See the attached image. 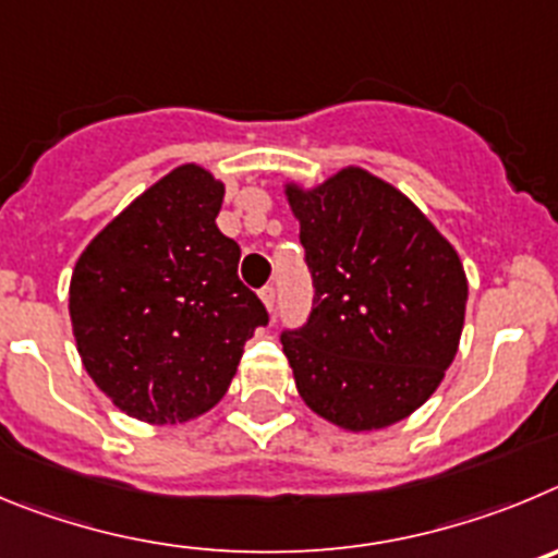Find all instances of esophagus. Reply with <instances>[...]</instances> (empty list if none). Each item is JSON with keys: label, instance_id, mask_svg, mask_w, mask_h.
<instances>
[{"label": "esophagus", "instance_id": "esophagus-1", "mask_svg": "<svg viewBox=\"0 0 558 558\" xmlns=\"http://www.w3.org/2000/svg\"><path fill=\"white\" fill-rule=\"evenodd\" d=\"M258 294H260V300H264V305H267L269 314H272V311H275V286H264Z\"/></svg>", "mask_w": 558, "mask_h": 558}]
</instances>
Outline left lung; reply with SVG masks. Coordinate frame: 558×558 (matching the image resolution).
Returning <instances> with one entry per match:
<instances>
[{
  "instance_id": "8db88e82",
  "label": "left lung",
  "mask_w": 558,
  "mask_h": 558,
  "mask_svg": "<svg viewBox=\"0 0 558 558\" xmlns=\"http://www.w3.org/2000/svg\"><path fill=\"white\" fill-rule=\"evenodd\" d=\"M314 303L280 344L300 398L339 428L398 423L436 391L459 350L466 278L409 197L359 167L286 185Z\"/></svg>"
}]
</instances>
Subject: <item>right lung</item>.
<instances>
[{
    "label": "right lung",
    "mask_w": 558,
    "mask_h": 558,
    "mask_svg": "<svg viewBox=\"0 0 558 558\" xmlns=\"http://www.w3.org/2000/svg\"><path fill=\"white\" fill-rule=\"evenodd\" d=\"M225 185L185 163L80 255L69 314L85 373L124 414L185 423L219 403L269 314L217 228Z\"/></svg>",
    "instance_id": "1"
}]
</instances>
